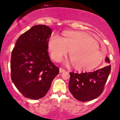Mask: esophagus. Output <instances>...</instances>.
Segmentation results:
<instances>
[{
    "label": "esophagus",
    "instance_id": "1",
    "mask_svg": "<svg viewBox=\"0 0 120 120\" xmlns=\"http://www.w3.org/2000/svg\"><path fill=\"white\" fill-rule=\"evenodd\" d=\"M65 71V70H64L63 68H59V72H60V73L64 72Z\"/></svg>",
    "mask_w": 120,
    "mask_h": 120
}]
</instances>
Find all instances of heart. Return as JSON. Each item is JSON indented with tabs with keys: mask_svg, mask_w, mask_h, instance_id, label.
Masks as SVG:
<instances>
[{
	"mask_svg": "<svg viewBox=\"0 0 120 120\" xmlns=\"http://www.w3.org/2000/svg\"><path fill=\"white\" fill-rule=\"evenodd\" d=\"M48 49L52 59L56 62L62 60L70 51L73 67L80 71L94 70L104 58L96 40L83 31H64L61 38L53 35L49 39Z\"/></svg>",
	"mask_w": 120,
	"mask_h": 120,
	"instance_id": "heart-1",
	"label": "heart"
}]
</instances>
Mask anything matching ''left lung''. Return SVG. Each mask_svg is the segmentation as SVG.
I'll return each instance as SVG.
<instances>
[{
  "instance_id": "left-lung-1",
  "label": "left lung",
  "mask_w": 120,
  "mask_h": 120,
  "mask_svg": "<svg viewBox=\"0 0 120 120\" xmlns=\"http://www.w3.org/2000/svg\"><path fill=\"white\" fill-rule=\"evenodd\" d=\"M105 61L110 63L108 57H106ZM110 71L111 65H109L92 72H70L69 90L75 99L82 102L95 99L103 92Z\"/></svg>"
}]
</instances>
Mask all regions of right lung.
<instances>
[{
  "mask_svg": "<svg viewBox=\"0 0 120 120\" xmlns=\"http://www.w3.org/2000/svg\"><path fill=\"white\" fill-rule=\"evenodd\" d=\"M52 33L46 25L33 26L19 37L12 51L11 79L26 98L38 99L44 97L59 72L48 52Z\"/></svg>",
  "mask_w": 120,
  "mask_h": 120,
  "instance_id": "1",
  "label": "right lung"
}]
</instances>
